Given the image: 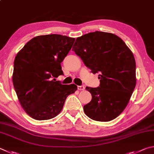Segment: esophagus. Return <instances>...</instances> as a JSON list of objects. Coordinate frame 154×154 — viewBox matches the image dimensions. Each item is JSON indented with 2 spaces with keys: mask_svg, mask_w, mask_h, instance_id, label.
<instances>
[{
  "mask_svg": "<svg viewBox=\"0 0 154 154\" xmlns=\"http://www.w3.org/2000/svg\"><path fill=\"white\" fill-rule=\"evenodd\" d=\"M77 89H79V90H83V89H85V86L84 85H78Z\"/></svg>",
  "mask_w": 154,
  "mask_h": 154,
  "instance_id": "obj_1",
  "label": "esophagus"
}]
</instances>
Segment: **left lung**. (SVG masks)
Here are the masks:
<instances>
[{
	"mask_svg": "<svg viewBox=\"0 0 154 154\" xmlns=\"http://www.w3.org/2000/svg\"><path fill=\"white\" fill-rule=\"evenodd\" d=\"M72 50L91 72L99 73V87H86L92 98L83 106L85 114L97 121L116 118L135 88L136 64L132 52L119 36L98 31L77 38Z\"/></svg>",
	"mask_w": 154,
	"mask_h": 154,
	"instance_id": "left-lung-1",
	"label": "left lung"
}]
</instances>
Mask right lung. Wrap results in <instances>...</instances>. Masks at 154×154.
Segmentation results:
<instances>
[{
  "instance_id": "obj_1",
  "label": "right lung",
  "mask_w": 154,
  "mask_h": 154,
  "mask_svg": "<svg viewBox=\"0 0 154 154\" xmlns=\"http://www.w3.org/2000/svg\"><path fill=\"white\" fill-rule=\"evenodd\" d=\"M75 39L59 34L39 35L23 46L14 60L13 83L19 102L32 118L52 119L60 112L75 84L56 81L63 75L60 63Z\"/></svg>"
}]
</instances>
